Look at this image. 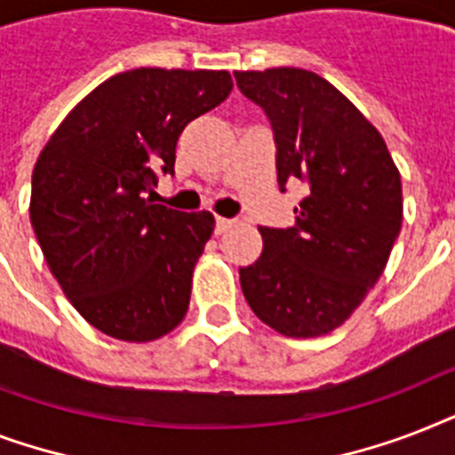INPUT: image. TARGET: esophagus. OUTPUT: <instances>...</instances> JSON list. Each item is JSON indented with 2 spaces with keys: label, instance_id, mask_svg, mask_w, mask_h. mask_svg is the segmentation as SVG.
Here are the masks:
<instances>
[{
  "label": "esophagus",
  "instance_id": "esophagus-1",
  "mask_svg": "<svg viewBox=\"0 0 455 455\" xmlns=\"http://www.w3.org/2000/svg\"><path fill=\"white\" fill-rule=\"evenodd\" d=\"M231 227H234V220H227V217H217L214 231H217V234H224V231H228Z\"/></svg>",
  "mask_w": 455,
  "mask_h": 455
}]
</instances>
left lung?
Segmentation results:
<instances>
[{"instance_id":"8db88e82","label":"left lung","mask_w":455,"mask_h":455,"mask_svg":"<svg viewBox=\"0 0 455 455\" xmlns=\"http://www.w3.org/2000/svg\"><path fill=\"white\" fill-rule=\"evenodd\" d=\"M276 139L278 186L304 181L295 227H259L264 250L241 269L257 318L285 338L335 331L382 276L402 231V177L380 132L321 75L235 70Z\"/></svg>"}]
</instances>
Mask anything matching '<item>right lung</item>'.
<instances>
[{"instance_id":"obj_1","label":"right lung","mask_w":455,"mask_h":455,"mask_svg":"<svg viewBox=\"0 0 455 455\" xmlns=\"http://www.w3.org/2000/svg\"><path fill=\"white\" fill-rule=\"evenodd\" d=\"M234 89L227 70L113 75L59 124L32 170L30 221L66 298L96 331L151 342L184 321L210 212L156 205L184 127Z\"/></svg>"}]
</instances>
